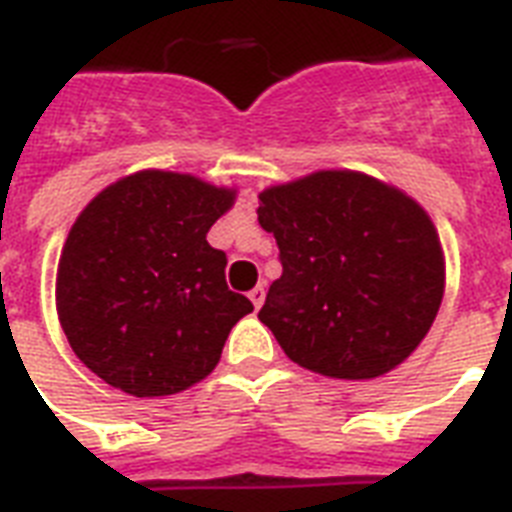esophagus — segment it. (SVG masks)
Masks as SVG:
<instances>
[{
	"label": "esophagus",
	"instance_id": "34e87169",
	"mask_svg": "<svg viewBox=\"0 0 512 512\" xmlns=\"http://www.w3.org/2000/svg\"><path fill=\"white\" fill-rule=\"evenodd\" d=\"M249 300H252V305H255L257 311H260V305L265 303V287H263V284L249 292Z\"/></svg>",
	"mask_w": 512,
	"mask_h": 512
}]
</instances>
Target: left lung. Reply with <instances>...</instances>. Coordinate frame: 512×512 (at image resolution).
<instances>
[{
  "label": "left lung",
  "instance_id": "left-lung-1",
  "mask_svg": "<svg viewBox=\"0 0 512 512\" xmlns=\"http://www.w3.org/2000/svg\"><path fill=\"white\" fill-rule=\"evenodd\" d=\"M257 220L281 260L257 319L295 364L372 380L428 335L444 252L406 193L358 172H316L260 193Z\"/></svg>",
  "mask_w": 512,
  "mask_h": 512
}]
</instances>
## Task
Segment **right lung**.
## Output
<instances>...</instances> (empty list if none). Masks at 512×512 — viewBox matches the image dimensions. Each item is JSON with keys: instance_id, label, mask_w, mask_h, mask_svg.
<instances>
[{"instance_id": "right-lung-1", "label": "right lung", "mask_w": 512, "mask_h": 512, "mask_svg": "<svg viewBox=\"0 0 512 512\" xmlns=\"http://www.w3.org/2000/svg\"><path fill=\"white\" fill-rule=\"evenodd\" d=\"M233 191L146 170L84 207L58 265L68 345L108 385L138 398L204 380L252 303L225 284L223 249L207 233Z\"/></svg>"}]
</instances>
